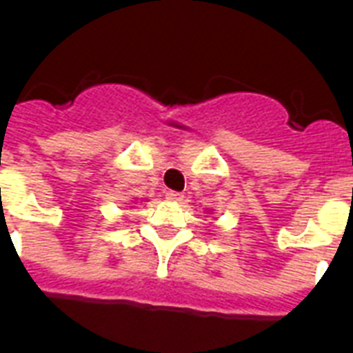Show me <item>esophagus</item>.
Listing matches in <instances>:
<instances>
[{"label": "esophagus", "instance_id": "esophagus-1", "mask_svg": "<svg viewBox=\"0 0 353 353\" xmlns=\"http://www.w3.org/2000/svg\"><path fill=\"white\" fill-rule=\"evenodd\" d=\"M166 199L172 200V202H181V200H183V194L176 191H166Z\"/></svg>", "mask_w": 353, "mask_h": 353}]
</instances>
